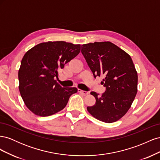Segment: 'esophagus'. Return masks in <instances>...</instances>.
Masks as SVG:
<instances>
[{
  "mask_svg": "<svg viewBox=\"0 0 160 160\" xmlns=\"http://www.w3.org/2000/svg\"><path fill=\"white\" fill-rule=\"evenodd\" d=\"M78 92L79 93H81V94H83V95H88L89 93L88 91H83V90H81V89H78Z\"/></svg>",
  "mask_w": 160,
  "mask_h": 160,
  "instance_id": "34e87169",
  "label": "esophagus"
}]
</instances>
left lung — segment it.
Returning <instances> with one entry per match:
<instances>
[{
	"label": "left lung",
	"mask_w": 160,
	"mask_h": 160,
	"mask_svg": "<svg viewBox=\"0 0 160 160\" xmlns=\"http://www.w3.org/2000/svg\"><path fill=\"white\" fill-rule=\"evenodd\" d=\"M81 52L95 78L102 77L106 88L101 96L94 91L95 103L89 113L101 122H117L128 112L138 92V72L131 57L109 41L81 46Z\"/></svg>",
	"instance_id": "8db88e82"
}]
</instances>
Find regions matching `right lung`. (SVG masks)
<instances>
[{
    "label": "right lung",
    "mask_w": 160,
    "mask_h": 160,
    "mask_svg": "<svg viewBox=\"0 0 160 160\" xmlns=\"http://www.w3.org/2000/svg\"><path fill=\"white\" fill-rule=\"evenodd\" d=\"M80 45L48 41L33 47L24 55L18 70L19 91L31 111L46 117L63 109L75 88H64L57 83L58 73L79 54Z\"/></svg>",
    "instance_id": "add662e5"
}]
</instances>
